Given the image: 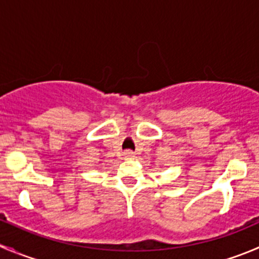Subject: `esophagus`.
I'll return each mask as SVG.
<instances>
[{"label":"esophagus","instance_id":"esophagus-1","mask_svg":"<svg viewBox=\"0 0 259 259\" xmlns=\"http://www.w3.org/2000/svg\"><path fill=\"white\" fill-rule=\"evenodd\" d=\"M124 155H125V158H129V159H132V158L135 157V154L132 152V150H126V152L124 153Z\"/></svg>","mask_w":259,"mask_h":259}]
</instances>
